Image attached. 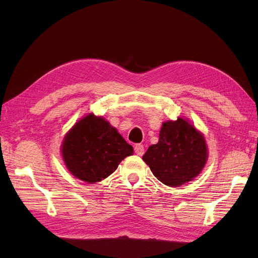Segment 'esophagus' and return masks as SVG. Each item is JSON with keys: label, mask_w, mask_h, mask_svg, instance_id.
I'll use <instances>...</instances> for the list:
<instances>
[{"label": "esophagus", "mask_w": 258, "mask_h": 258, "mask_svg": "<svg viewBox=\"0 0 258 258\" xmlns=\"http://www.w3.org/2000/svg\"><path fill=\"white\" fill-rule=\"evenodd\" d=\"M135 153H136L138 156H143L144 154V147L142 144H136L135 145Z\"/></svg>", "instance_id": "esophagus-1"}]
</instances>
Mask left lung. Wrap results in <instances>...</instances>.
I'll use <instances>...</instances> for the list:
<instances>
[{
  "label": "left lung",
  "mask_w": 258,
  "mask_h": 258,
  "mask_svg": "<svg viewBox=\"0 0 258 258\" xmlns=\"http://www.w3.org/2000/svg\"><path fill=\"white\" fill-rule=\"evenodd\" d=\"M155 177L171 187L192 181L208 159L207 144L187 119L179 117L162 124L159 141L142 157Z\"/></svg>",
  "instance_id": "1"
}]
</instances>
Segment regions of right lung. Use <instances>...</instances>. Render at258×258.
I'll return each mask as SVG.
<instances>
[{"label": "right lung", "mask_w": 258, "mask_h": 258, "mask_svg": "<svg viewBox=\"0 0 258 258\" xmlns=\"http://www.w3.org/2000/svg\"><path fill=\"white\" fill-rule=\"evenodd\" d=\"M133 153V146L118 131L94 114L75 123L61 144V156L68 170L88 183L107 178L120 162Z\"/></svg>", "instance_id": "1"}]
</instances>
